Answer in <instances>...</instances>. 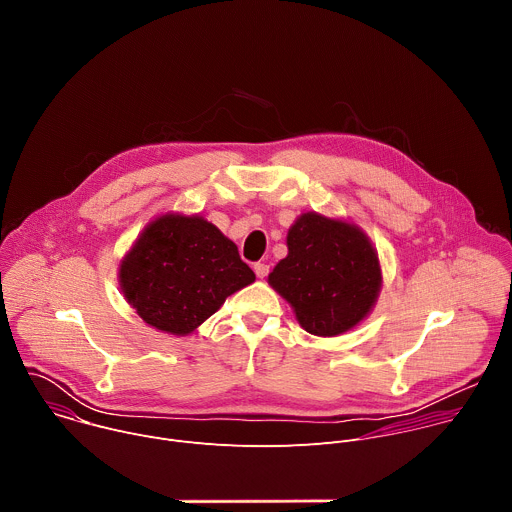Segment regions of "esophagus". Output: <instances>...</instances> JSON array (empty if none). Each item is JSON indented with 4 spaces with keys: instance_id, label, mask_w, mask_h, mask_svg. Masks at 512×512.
Masks as SVG:
<instances>
[{
    "instance_id": "obj_1",
    "label": "esophagus",
    "mask_w": 512,
    "mask_h": 512,
    "mask_svg": "<svg viewBox=\"0 0 512 512\" xmlns=\"http://www.w3.org/2000/svg\"><path fill=\"white\" fill-rule=\"evenodd\" d=\"M253 269H255V273H257V277H267V273H269V265H265V263H255L253 265Z\"/></svg>"
}]
</instances>
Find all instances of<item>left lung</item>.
Instances as JSON below:
<instances>
[{
    "instance_id": "1",
    "label": "left lung",
    "mask_w": 512,
    "mask_h": 512,
    "mask_svg": "<svg viewBox=\"0 0 512 512\" xmlns=\"http://www.w3.org/2000/svg\"><path fill=\"white\" fill-rule=\"evenodd\" d=\"M287 257L267 281L314 336H340L367 318L381 294L379 253L358 225L302 212L287 231Z\"/></svg>"
}]
</instances>
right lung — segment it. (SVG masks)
Segmentation results:
<instances>
[{"instance_id":"add662e5","label":"right lung","mask_w":512,"mask_h":512,"mask_svg":"<svg viewBox=\"0 0 512 512\" xmlns=\"http://www.w3.org/2000/svg\"><path fill=\"white\" fill-rule=\"evenodd\" d=\"M119 287L156 330L188 336L255 281L237 245L200 214L166 212L143 227L119 261Z\"/></svg>"}]
</instances>
